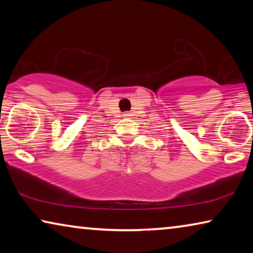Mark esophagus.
I'll return each instance as SVG.
<instances>
[{
    "label": "esophagus",
    "instance_id": "34e87169",
    "mask_svg": "<svg viewBox=\"0 0 253 253\" xmlns=\"http://www.w3.org/2000/svg\"><path fill=\"white\" fill-rule=\"evenodd\" d=\"M129 116H130L129 113H125V114H124V117H129Z\"/></svg>",
    "mask_w": 253,
    "mask_h": 253
}]
</instances>
